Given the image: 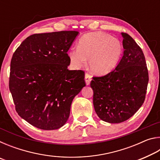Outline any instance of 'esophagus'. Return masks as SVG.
<instances>
[{
  "instance_id": "esophagus-1",
  "label": "esophagus",
  "mask_w": 160,
  "mask_h": 160,
  "mask_svg": "<svg viewBox=\"0 0 160 160\" xmlns=\"http://www.w3.org/2000/svg\"><path fill=\"white\" fill-rule=\"evenodd\" d=\"M85 83L87 85H90V83L92 80V76L90 75H89L88 73L85 74Z\"/></svg>"
}]
</instances>
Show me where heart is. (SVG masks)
<instances>
[{"mask_svg":"<svg viewBox=\"0 0 160 160\" xmlns=\"http://www.w3.org/2000/svg\"><path fill=\"white\" fill-rule=\"evenodd\" d=\"M123 48L118 39L102 32L85 34L78 43V49L68 53L71 66L80 68L89 60V69L96 75H106L117 66Z\"/></svg>","mask_w":160,"mask_h":160,"instance_id":"b5f03b06","label":"heart"}]
</instances>
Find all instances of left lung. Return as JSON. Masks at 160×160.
Returning <instances> with one entry per match:
<instances>
[{
  "label": "left lung",
  "mask_w": 160,
  "mask_h": 160,
  "mask_svg": "<svg viewBox=\"0 0 160 160\" xmlns=\"http://www.w3.org/2000/svg\"><path fill=\"white\" fill-rule=\"evenodd\" d=\"M123 38V53L113 71L102 77H94L93 104L100 119L110 123L123 122L133 116L145 99L148 70L142 51L126 33Z\"/></svg>",
  "instance_id": "1"
}]
</instances>
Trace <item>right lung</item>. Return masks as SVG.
Segmentation results:
<instances>
[{
  "instance_id": "add662e5",
  "label": "right lung",
  "mask_w": 160,
  "mask_h": 160,
  "mask_svg": "<svg viewBox=\"0 0 160 160\" xmlns=\"http://www.w3.org/2000/svg\"><path fill=\"white\" fill-rule=\"evenodd\" d=\"M79 32L35 34L22 42L10 63L9 89L16 112L42 130L67 122L74 97L85 86L82 70H69L68 51Z\"/></svg>"
}]
</instances>
